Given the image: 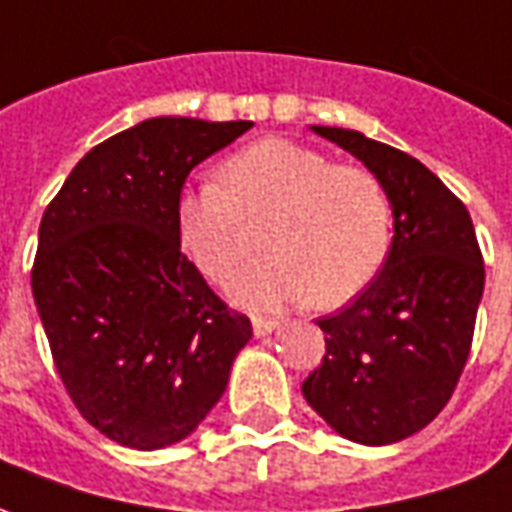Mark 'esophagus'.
I'll list each match as a JSON object with an SVG mask.
<instances>
[{"label":"esophagus","instance_id":"34e87169","mask_svg":"<svg viewBox=\"0 0 512 512\" xmlns=\"http://www.w3.org/2000/svg\"><path fill=\"white\" fill-rule=\"evenodd\" d=\"M252 330H255L257 338H263V335H268V332L277 330V321L266 316H252Z\"/></svg>","mask_w":512,"mask_h":512}]
</instances>
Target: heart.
Instances as JSON below:
<instances>
[{"instance_id":"1","label":"heart","mask_w":512,"mask_h":512,"mask_svg":"<svg viewBox=\"0 0 512 512\" xmlns=\"http://www.w3.org/2000/svg\"><path fill=\"white\" fill-rule=\"evenodd\" d=\"M263 227L274 252L235 285L238 299L274 307L310 299L341 307L363 293L391 252V199L363 166L332 163L313 146L263 138L238 149L216 182L177 199L182 252L227 285L255 255Z\"/></svg>"}]
</instances>
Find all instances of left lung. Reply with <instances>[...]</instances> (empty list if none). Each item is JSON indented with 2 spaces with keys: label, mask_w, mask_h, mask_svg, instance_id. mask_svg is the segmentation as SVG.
Listing matches in <instances>:
<instances>
[{
  "label": "left lung",
  "mask_w": 512,
  "mask_h": 512,
  "mask_svg": "<svg viewBox=\"0 0 512 512\" xmlns=\"http://www.w3.org/2000/svg\"><path fill=\"white\" fill-rule=\"evenodd\" d=\"M313 130L382 182L393 244L366 291L318 318L327 352L302 393L338 435L385 446L424 430L452 399L471 352L485 263L466 205L424 163L357 130Z\"/></svg>",
  "instance_id": "left-lung-1"
}]
</instances>
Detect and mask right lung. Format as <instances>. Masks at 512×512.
Here are the masks:
<instances>
[{
  "instance_id": "add662e5",
  "label": "right lung",
  "mask_w": 512,
  "mask_h": 512,
  "mask_svg": "<svg viewBox=\"0 0 512 512\" xmlns=\"http://www.w3.org/2000/svg\"><path fill=\"white\" fill-rule=\"evenodd\" d=\"M252 121L160 116L94 146L46 207L32 296L82 418L130 449L188 438L252 338L182 255L177 199Z\"/></svg>"
}]
</instances>
